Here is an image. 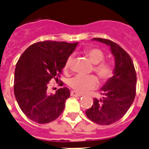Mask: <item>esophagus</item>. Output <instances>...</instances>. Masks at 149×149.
<instances>
[{
	"label": "esophagus",
	"mask_w": 149,
	"mask_h": 149,
	"mask_svg": "<svg viewBox=\"0 0 149 149\" xmlns=\"http://www.w3.org/2000/svg\"><path fill=\"white\" fill-rule=\"evenodd\" d=\"M71 96H82V94H81V93H78V92H76V91H71Z\"/></svg>",
	"instance_id": "obj_1"
}]
</instances>
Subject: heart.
Returning a JSON list of instances; mask_svg holds the SVG:
<instances>
[{
    "label": "heart",
    "mask_w": 149,
    "mask_h": 149,
    "mask_svg": "<svg viewBox=\"0 0 149 149\" xmlns=\"http://www.w3.org/2000/svg\"><path fill=\"white\" fill-rule=\"evenodd\" d=\"M84 54L88 58L93 66V72L97 75L102 81H106L109 80L114 73V67L112 63L105 61L104 54L101 49L98 48L91 47L84 49ZM72 57L70 56L65 62L64 70H68L72 63ZM97 79L93 75L84 76L76 75L71 78L69 81V85L74 91L77 92H84L87 90L93 89L97 86Z\"/></svg>",
    "instance_id": "obj_1"
}]
</instances>
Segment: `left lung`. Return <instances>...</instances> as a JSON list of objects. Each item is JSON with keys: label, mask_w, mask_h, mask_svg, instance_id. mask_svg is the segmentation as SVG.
<instances>
[{"label": "left lung", "mask_w": 149, "mask_h": 149, "mask_svg": "<svg viewBox=\"0 0 149 149\" xmlns=\"http://www.w3.org/2000/svg\"><path fill=\"white\" fill-rule=\"evenodd\" d=\"M93 40L111 47L115 58L113 76L101 88L103 97L93 99V104L86 111L91 121L99 125H111L124 116L134 100L136 74L133 61L128 53L113 41L104 38Z\"/></svg>", "instance_id": "8db88e82"}]
</instances>
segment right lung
I'll use <instances>...</instances> for the list:
<instances>
[{
	"label": "right lung",
	"mask_w": 149,
	"mask_h": 149,
	"mask_svg": "<svg viewBox=\"0 0 149 149\" xmlns=\"http://www.w3.org/2000/svg\"><path fill=\"white\" fill-rule=\"evenodd\" d=\"M77 45L39 41L21 56L15 70L14 93L20 108L29 120L45 124L56 120L63 112L70 90L61 88L55 94H49L47 86L52 79L58 81L65 62Z\"/></svg>",
	"instance_id": "right-lung-1"
}]
</instances>
